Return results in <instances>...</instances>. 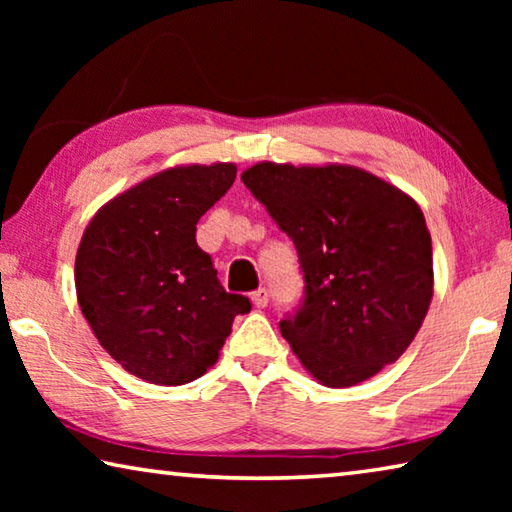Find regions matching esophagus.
Listing matches in <instances>:
<instances>
[{
	"mask_svg": "<svg viewBox=\"0 0 512 512\" xmlns=\"http://www.w3.org/2000/svg\"><path fill=\"white\" fill-rule=\"evenodd\" d=\"M250 300H253V305L257 309H264L268 305V291L266 289H257L253 296H250Z\"/></svg>",
	"mask_w": 512,
	"mask_h": 512,
	"instance_id": "1",
	"label": "esophagus"
}]
</instances>
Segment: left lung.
I'll return each mask as SVG.
<instances>
[{"label":"left lung","instance_id":"1","mask_svg":"<svg viewBox=\"0 0 512 512\" xmlns=\"http://www.w3.org/2000/svg\"><path fill=\"white\" fill-rule=\"evenodd\" d=\"M241 180L298 250L305 296L280 332L302 366L320 384L345 388L400 359L433 296L418 203L343 164L259 162Z\"/></svg>","mask_w":512,"mask_h":512}]
</instances>
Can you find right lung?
<instances>
[{"instance_id": "right-lung-1", "label": "right lung", "mask_w": 512, "mask_h": 512, "mask_svg": "<svg viewBox=\"0 0 512 512\" xmlns=\"http://www.w3.org/2000/svg\"><path fill=\"white\" fill-rule=\"evenodd\" d=\"M235 164L176 167L135 185L83 232L76 293L94 336L121 368L151 384L194 381L219 359L250 300L228 293L196 223L235 183Z\"/></svg>"}]
</instances>
